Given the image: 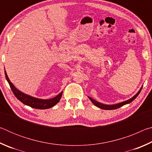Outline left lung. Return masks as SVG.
Returning <instances> with one entry per match:
<instances>
[{
    "label": "left lung",
    "instance_id": "obj_1",
    "mask_svg": "<svg viewBox=\"0 0 152 152\" xmlns=\"http://www.w3.org/2000/svg\"><path fill=\"white\" fill-rule=\"evenodd\" d=\"M141 89H142V86L141 87L140 91H139L132 98H131V99H129V100H127V101H123L121 102H119V103L115 104H104L103 103H101V102H99L96 101H95L94 99H92V98H91L90 96H88V97L89 98V99L91 100V102L95 105V106H96L97 107L100 108V109H104V110H113V109H118V108L122 107V106H123V105L127 104L130 103V102H132L133 100H135L136 99V97L138 96L139 94L140 93Z\"/></svg>",
    "mask_w": 152,
    "mask_h": 152
}]
</instances>
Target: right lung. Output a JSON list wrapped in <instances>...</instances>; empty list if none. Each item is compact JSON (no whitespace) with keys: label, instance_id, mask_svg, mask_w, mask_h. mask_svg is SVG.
<instances>
[{"label":"right lung","instance_id":"right-lung-1","mask_svg":"<svg viewBox=\"0 0 152 152\" xmlns=\"http://www.w3.org/2000/svg\"><path fill=\"white\" fill-rule=\"evenodd\" d=\"M5 77L7 82H9L10 87L12 90V92L15 94V96L17 98V99H19V101L23 102L24 104H26L27 106L31 107L34 109H50L51 107H53V106L58 103L61 99V97L62 96L63 91H61L60 94H58L57 96H55L54 98L50 99H38V98H35L28 95L27 94H25L21 91H20L19 90H18L16 87L14 86V84L10 81L6 71H4Z\"/></svg>","mask_w":152,"mask_h":152}]
</instances>
